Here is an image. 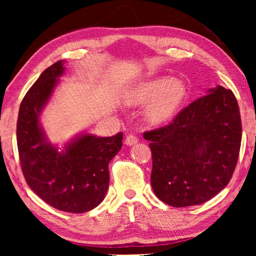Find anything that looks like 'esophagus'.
<instances>
[{
    "instance_id": "34e87169",
    "label": "esophagus",
    "mask_w": 256,
    "mask_h": 256,
    "mask_svg": "<svg viewBox=\"0 0 256 256\" xmlns=\"http://www.w3.org/2000/svg\"><path fill=\"white\" fill-rule=\"evenodd\" d=\"M124 143H126V144H127V146H134V144H136V143H138V138H136L135 135L129 134V135L126 136Z\"/></svg>"
}]
</instances>
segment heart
Here are the masks:
<instances>
[{
    "mask_svg": "<svg viewBox=\"0 0 256 256\" xmlns=\"http://www.w3.org/2000/svg\"><path fill=\"white\" fill-rule=\"evenodd\" d=\"M188 90L183 80L158 76L132 85L128 99L134 104H146L144 115L150 124H160L170 121L188 99Z\"/></svg>",
    "mask_w": 256,
    "mask_h": 256,
    "instance_id": "b5f03b06",
    "label": "heart"
}]
</instances>
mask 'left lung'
I'll return each instance as SVG.
<instances>
[{
  "label": "left lung",
  "instance_id": "8db88e82",
  "mask_svg": "<svg viewBox=\"0 0 256 256\" xmlns=\"http://www.w3.org/2000/svg\"><path fill=\"white\" fill-rule=\"evenodd\" d=\"M241 134L236 96L219 85L184 108L170 124L144 132L152 155L154 194L174 208L210 200L232 178Z\"/></svg>",
  "mask_w": 256,
  "mask_h": 256
}]
</instances>
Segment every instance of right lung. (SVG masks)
Segmentation results:
<instances>
[{"label":"right lung","instance_id":"1","mask_svg":"<svg viewBox=\"0 0 256 256\" xmlns=\"http://www.w3.org/2000/svg\"><path fill=\"white\" fill-rule=\"evenodd\" d=\"M64 64L59 60L45 70L24 96L17 120V146L31 190L52 208L84 213L104 199L108 164L120 152L124 134L99 138L82 132L62 146L48 140L40 118L64 74Z\"/></svg>","mask_w":256,"mask_h":256}]
</instances>
